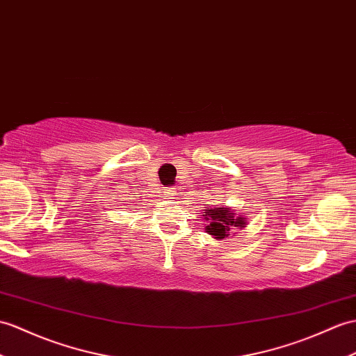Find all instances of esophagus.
I'll return each mask as SVG.
<instances>
[{
  "instance_id": "esophagus-1",
  "label": "esophagus",
  "mask_w": 356,
  "mask_h": 356,
  "mask_svg": "<svg viewBox=\"0 0 356 356\" xmlns=\"http://www.w3.org/2000/svg\"><path fill=\"white\" fill-rule=\"evenodd\" d=\"M165 195L170 197V198H175L176 191H175V189H172V188H168V189H165Z\"/></svg>"
}]
</instances>
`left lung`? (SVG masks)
<instances>
[{"label":"left lung","instance_id":"1","mask_svg":"<svg viewBox=\"0 0 356 356\" xmlns=\"http://www.w3.org/2000/svg\"><path fill=\"white\" fill-rule=\"evenodd\" d=\"M203 220L206 222L204 232L209 234L212 238L222 239L230 235L232 229H244L247 227V218L235 213V209L229 206L217 208L216 204L204 206Z\"/></svg>","mask_w":356,"mask_h":356}]
</instances>
